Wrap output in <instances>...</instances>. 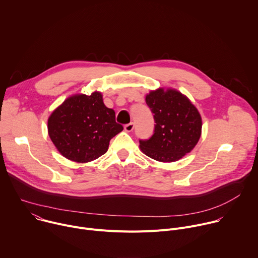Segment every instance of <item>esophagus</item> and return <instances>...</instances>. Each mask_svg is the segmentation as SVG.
Returning <instances> with one entry per match:
<instances>
[{"mask_svg":"<svg viewBox=\"0 0 258 258\" xmlns=\"http://www.w3.org/2000/svg\"><path fill=\"white\" fill-rule=\"evenodd\" d=\"M134 127H135L134 123H133V122H131V123H128V124H125V125H124V131H125V132H127V133H131V132L134 130Z\"/></svg>","mask_w":258,"mask_h":258,"instance_id":"esophagus-1","label":"esophagus"}]
</instances>
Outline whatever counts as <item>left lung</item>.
<instances>
[{"label":"left lung","instance_id":"8db88e82","mask_svg":"<svg viewBox=\"0 0 258 258\" xmlns=\"http://www.w3.org/2000/svg\"><path fill=\"white\" fill-rule=\"evenodd\" d=\"M154 113L153 136L140 141L141 151L160 162H174L190 153L202 132V118L190 99L171 88H159L146 95Z\"/></svg>","mask_w":258,"mask_h":258}]
</instances>
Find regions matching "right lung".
Masks as SVG:
<instances>
[{
    "mask_svg": "<svg viewBox=\"0 0 258 258\" xmlns=\"http://www.w3.org/2000/svg\"><path fill=\"white\" fill-rule=\"evenodd\" d=\"M123 130L113 109L105 106L102 93L76 94L59 105L48 118V134L65 158L87 163L108 150L109 142Z\"/></svg>",
    "mask_w": 258,
    "mask_h": 258,
    "instance_id": "1",
    "label": "right lung"
}]
</instances>
